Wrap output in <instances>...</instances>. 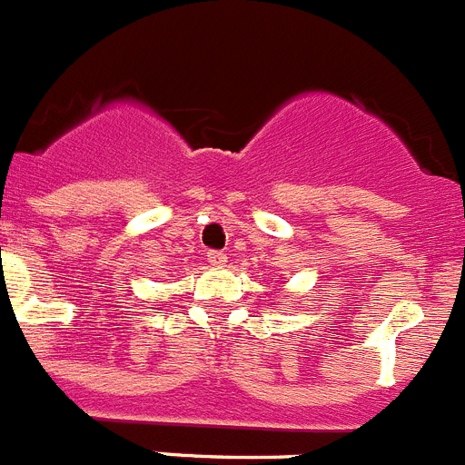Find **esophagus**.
Returning a JSON list of instances; mask_svg holds the SVG:
<instances>
[{
    "mask_svg": "<svg viewBox=\"0 0 465 465\" xmlns=\"http://www.w3.org/2000/svg\"><path fill=\"white\" fill-rule=\"evenodd\" d=\"M208 263H211L213 268H223L224 263H227V254L218 252V250H211V252H208Z\"/></svg>",
    "mask_w": 465,
    "mask_h": 465,
    "instance_id": "obj_1",
    "label": "esophagus"
}]
</instances>
